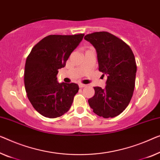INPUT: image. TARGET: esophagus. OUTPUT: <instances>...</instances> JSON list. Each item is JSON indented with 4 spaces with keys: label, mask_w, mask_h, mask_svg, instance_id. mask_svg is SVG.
<instances>
[{
    "label": "esophagus",
    "mask_w": 160,
    "mask_h": 160,
    "mask_svg": "<svg viewBox=\"0 0 160 160\" xmlns=\"http://www.w3.org/2000/svg\"><path fill=\"white\" fill-rule=\"evenodd\" d=\"M87 86V85H85V84H82V83H80L79 84V87L80 88H84V87H86Z\"/></svg>",
    "instance_id": "obj_1"
}]
</instances>
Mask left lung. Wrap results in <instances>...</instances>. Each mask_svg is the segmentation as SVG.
<instances>
[{
  "mask_svg": "<svg viewBox=\"0 0 160 160\" xmlns=\"http://www.w3.org/2000/svg\"><path fill=\"white\" fill-rule=\"evenodd\" d=\"M84 39L96 49L98 70L107 75L106 88L94 87L95 95L88 103L98 116L113 118L125 110L132 98L137 73L134 55L126 42L109 32H94Z\"/></svg>",
  "mask_w": 160,
  "mask_h": 160,
  "instance_id": "8db88e82",
  "label": "left lung"
}]
</instances>
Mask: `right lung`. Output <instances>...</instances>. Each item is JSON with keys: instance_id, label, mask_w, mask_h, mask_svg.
<instances>
[{"instance_id": "right-lung-1", "label": "right lung", "mask_w": 160, "mask_h": 160, "mask_svg": "<svg viewBox=\"0 0 160 160\" xmlns=\"http://www.w3.org/2000/svg\"><path fill=\"white\" fill-rule=\"evenodd\" d=\"M84 35H49L27 57L24 70L27 97L35 110L45 117H59L72 106L79 86L73 82L59 83L57 75Z\"/></svg>"}]
</instances>
